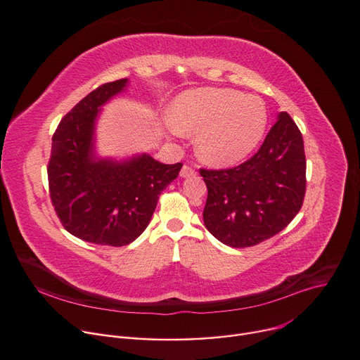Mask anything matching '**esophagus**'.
<instances>
[{"label": "esophagus", "mask_w": 360, "mask_h": 360, "mask_svg": "<svg viewBox=\"0 0 360 360\" xmlns=\"http://www.w3.org/2000/svg\"><path fill=\"white\" fill-rule=\"evenodd\" d=\"M195 174H196L195 168H192V167L187 165V164H184V165L181 167V170H180V176H181V177H192V176H195Z\"/></svg>", "instance_id": "34e87169"}]
</instances>
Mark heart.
Instances as JSON below:
<instances>
[{
    "mask_svg": "<svg viewBox=\"0 0 360 360\" xmlns=\"http://www.w3.org/2000/svg\"><path fill=\"white\" fill-rule=\"evenodd\" d=\"M168 120L177 134H198L196 151L203 161L229 165L260 142L267 110L259 97L226 89H198L174 100Z\"/></svg>",
    "mask_w": 360,
    "mask_h": 360,
    "instance_id": "b5f03b06",
    "label": "heart"
}]
</instances>
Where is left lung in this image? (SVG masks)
Returning <instances> with one entry per match:
<instances>
[{"label":"left lung","instance_id":"1","mask_svg":"<svg viewBox=\"0 0 360 360\" xmlns=\"http://www.w3.org/2000/svg\"><path fill=\"white\" fill-rule=\"evenodd\" d=\"M199 172L207 187L203 209L207 231L229 247L257 245L279 234L302 207L307 188L302 134L282 112L247 161Z\"/></svg>","mask_w":360,"mask_h":360}]
</instances>
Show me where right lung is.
<instances>
[{"mask_svg":"<svg viewBox=\"0 0 360 360\" xmlns=\"http://www.w3.org/2000/svg\"><path fill=\"white\" fill-rule=\"evenodd\" d=\"M128 79L105 82L77 103L59 122L48 162L49 196L70 234L97 245L123 247L151 221L162 190L181 162L162 164L150 155L126 162L94 161L93 131L98 108Z\"/></svg>","mask_w":360,"mask_h":360,"instance_id":"obj_1","label":"right lung"}]
</instances>
